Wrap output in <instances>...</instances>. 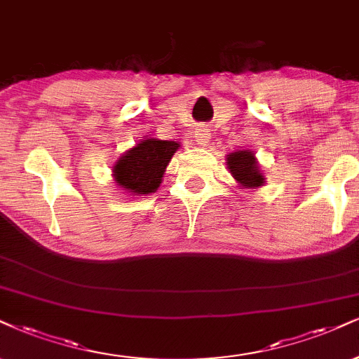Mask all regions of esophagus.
I'll list each match as a JSON object with an SVG mask.
<instances>
[{
    "label": "esophagus",
    "mask_w": 359,
    "mask_h": 359,
    "mask_svg": "<svg viewBox=\"0 0 359 359\" xmlns=\"http://www.w3.org/2000/svg\"><path fill=\"white\" fill-rule=\"evenodd\" d=\"M211 140V133L206 130V128H200L198 131H194V141H196L198 146H206Z\"/></svg>",
    "instance_id": "esophagus-1"
}]
</instances>
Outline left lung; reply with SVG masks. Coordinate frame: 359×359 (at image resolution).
I'll return each mask as SVG.
<instances>
[{"label":"left lung","mask_w":359,"mask_h":359,"mask_svg":"<svg viewBox=\"0 0 359 359\" xmlns=\"http://www.w3.org/2000/svg\"><path fill=\"white\" fill-rule=\"evenodd\" d=\"M226 163L233 178L236 180L243 188L255 189L263 187L264 176L263 172H259L258 161H256L253 151L245 149V151L229 153L226 156Z\"/></svg>","instance_id":"left-lung-1"}]
</instances>
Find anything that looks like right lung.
Wrapping results in <instances>:
<instances>
[{"label": "right lung", "mask_w": 359, "mask_h": 359, "mask_svg": "<svg viewBox=\"0 0 359 359\" xmlns=\"http://www.w3.org/2000/svg\"><path fill=\"white\" fill-rule=\"evenodd\" d=\"M178 148L180 143L176 141L143 140L135 148L128 149L113 166L114 181L135 196L154 193L161 184L168 163Z\"/></svg>", "instance_id": "right-lung-1"}]
</instances>
